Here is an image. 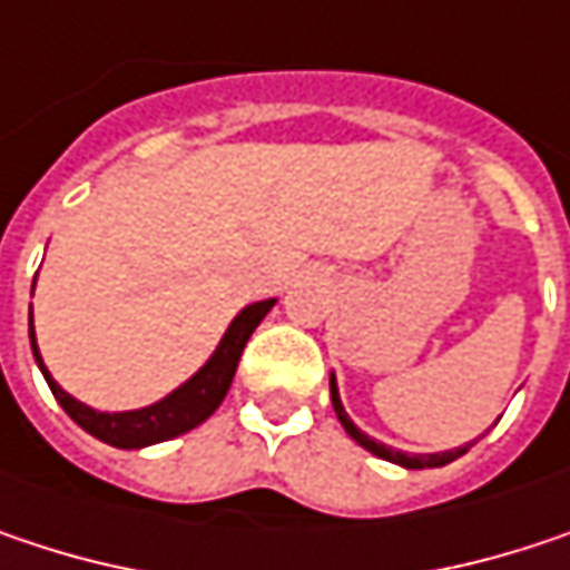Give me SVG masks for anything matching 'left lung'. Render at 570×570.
Returning a JSON list of instances; mask_svg holds the SVG:
<instances>
[{"instance_id":"left-lung-1","label":"left lung","mask_w":570,"mask_h":570,"mask_svg":"<svg viewBox=\"0 0 570 570\" xmlns=\"http://www.w3.org/2000/svg\"><path fill=\"white\" fill-rule=\"evenodd\" d=\"M330 394H333V407H336V417H338V424L345 428V434L355 440L358 446H365L368 453H375V456H382V460H389V463H397V466H404V470L443 466V463H450V460H456V456H463V453L470 450V443H466V446H456V450H446V453H401V450H394V446H385V443H379L375 438H368L365 431H358V428L352 424V417L345 414L342 397H338L336 375H330Z\"/></svg>"}]
</instances>
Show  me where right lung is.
<instances>
[{"label":"right lung","mask_w":570,"mask_h":570,"mask_svg":"<svg viewBox=\"0 0 570 570\" xmlns=\"http://www.w3.org/2000/svg\"><path fill=\"white\" fill-rule=\"evenodd\" d=\"M31 293H35V284H31ZM274 303L277 299H261V303L244 306L232 320V326L222 336L218 348L212 352V358L185 385L169 391L163 401H156L149 407H139V411H94L83 401L71 397L51 379V372L41 362V352H38V342H35V323H28V338H31V355H35L48 389L58 397V404L68 411V417L75 424H80L90 438L104 440L110 446H120V450H139V446H149V443L179 438V434L198 428L202 421H208L218 411V404L225 401V394L232 389L234 372H237V362H240V352H244L247 338L261 326V320L274 309Z\"/></svg>","instance_id":"obj_1"}]
</instances>
